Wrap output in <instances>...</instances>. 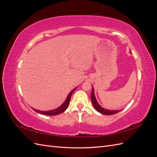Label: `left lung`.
Here are the masks:
<instances>
[{
    "instance_id": "obj_1",
    "label": "left lung",
    "mask_w": 157,
    "mask_h": 157,
    "mask_svg": "<svg viewBox=\"0 0 157 157\" xmlns=\"http://www.w3.org/2000/svg\"><path fill=\"white\" fill-rule=\"evenodd\" d=\"M91 99H92V102L93 105L94 107V108L96 109V110L97 111H98L99 113H100L103 115H113V114L117 113L118 112H120V110H108V109H103V107H101L100 105H99L98 101H96V97H95L94 95V89L92 87V94H91Z\"/></svg>"
}]
</instances>
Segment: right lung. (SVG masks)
<instances>
[{
    "label": "right lung",
    "instance_id": "1",
    "mask_svg": "<svg viewBox=\"0 0 157 157\" xmlns=\"http://www.w3.org/2000/svg\"><path fill=\"white\" fill-rule=\"evenodd\" d=\"M77 87L75 88L72 91H71L69 95L67 96V98H66V100L65 101H64V103L61 105V106H59L58 108H56L54 110H51V111H39V110H36L35 109H33L34 110L35 112H37L39 113L42 114V115H50V116H53V115H59V114L61 113L64 112L66 109H67L69 105V102H70V99H71V95L73 93V92L75 90V89L77 88Z\"/></svg>",
    "mask_w": 157,
    "mask_h": 157
}]
</instances>
